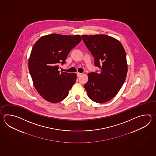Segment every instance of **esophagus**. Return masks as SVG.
Listing matches in <instances>:
<instances>
[{"instance_id": "esophagus-1", "label": "esophagus", "mask_w": 156, "mask_h": 156, "mask_svg": "<svg viewBox=\"0 0 156 156\" xmlns=\"http://www.w3.org/2000/svg\"><path fill=\"white\" fill-rule=\"evenodd\" d=\"M81 73H77V76L79 77L81 75Z\"/></svg>"}]
</instances>
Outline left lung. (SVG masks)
<instances>
[{"mask_svg": "<svg viewBox=\"0 0 156 156\" xmlns=\"http://www.w3.org/2000/svg\"><path fill=\"white\" fill-rule=\"evenodd\" d=\"M83 42L94 57L100 72L88 73L84 85L90 99L104 103L113 99L126 79L128 65L126 53L122 43L105 34L83 35Z\"/></svg>", "mask_w": 156, "mask_h": 156, "instance_id": "1", "label": "left lung"}]
</instances>
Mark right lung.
<instances>
[{"mask_svg":"<svg viewBox=\"0 0 156 156\" xmlns=\"http://www.w3.org/2000/svg\"><path fill=\"white\" fill-rule=\"evenodd\" d=\"M81 40L80 35L54 33L41 37L34 43L28 61L29 71L35 89L47 101H62L76 82V73H60L58 70Z\"/></svg>","mask_w":156,"mask_h":156,"instance_id":"right-lung-1","label":"right lung"}]
</instances>
